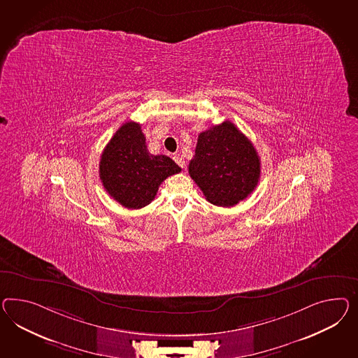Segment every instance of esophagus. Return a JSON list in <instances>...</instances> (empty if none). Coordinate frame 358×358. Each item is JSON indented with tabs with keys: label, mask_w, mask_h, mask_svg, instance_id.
<instances>
[{
	"label": "esophagus",
	"mask_w": 358,
	"mask_h": 358,
	"mask_svg": "<svg viewBox=\"0 0 358 358\" xmlns=\"http://www.w3.org/2000/svg\"><path fill=\"white\" fill-rule=\"evenodd\" d=\"M173 160L177 163V164L180 165L181 168H184L185 162L184 159L180 156V155H174L173 156Z\"/></svg>",
	"instance_id": "esophagus-1"
}]
</instances>
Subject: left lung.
<instances>
[{
  "label": "left lung",
  "instance_id": "left-lung-1",
  "mask_svg": "<svg viewBox=\"0 0 358 358\" xmlns=\"http://www.w3.org/2000/svg\"><path fill=\"white\" fill-rule=\"evenodd\" d=\"M189 174L210 203L232 207L257 187L261 159L248 136L224 121L198 136Z\"/></svg>",
  "mask_w": 358,
  "mask_h": 358
}]
</instances>
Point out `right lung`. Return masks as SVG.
<instances>
[{
  "label": "right lung",
  "instance_id": "right-lung-1",
  "mask_svg": "<svg viewBox=\"0 0 358 358\" xmlns=\"http://www.w3.org/2000/svg\"><path fill=\"white\" fill-rule=\"evenodd\" d=\"M178 172L181 168L171 157L148 152L141 125L133 121L117 130L99 164L106 193L130 210L151 203L160 184Z\"/></svg>",
  "mask_w": 358,
  "mask_h": 358
}]
</instances>
